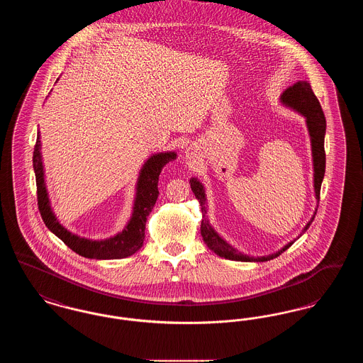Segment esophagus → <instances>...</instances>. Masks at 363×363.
<instances>
[{
  "instance_id": "34e87169",
  "label": "esophagus",
  "mask_w": 363,
  "mask_h": 363,
  "mask_svg": "<svg viewBox=\"0 0 363 363\" xmlns=\"http://www.w3.org/2000/svg\"><path fill=\"white\" fill-rule=\"evenodd\" d=\"M185 154H186L188 159H194V157L197 156V150H196L194 147H188L186 151H185Z\"/></svg>"
}]
</instances>
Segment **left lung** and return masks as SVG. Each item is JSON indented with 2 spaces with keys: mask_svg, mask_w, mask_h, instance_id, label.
Segmentation results:
<instances>
[{
  "mask_svg": "<svg viewBox=\"0 0 363 363\" xmlns=\"http://www.w3.org/2000/svg\"><path fill=\"white\" fill-rule=\"evenodd\" d=\"M280 102L293 108L301 116L306 118V125L308 130L311 135V156H313V182H314V193H315V200H317V207L320 201V190H321V184L324 179L325 174V150H324V138H325V129H327V121L323 113V108L320 106V102L317 96L314 95L311 84L308 82H296L294 86H289L283 94L280 95ZM190 188L193 190L196 199L199 200L201 206V212H203V220H201V235L203 240L207 243L208 247L216 253L220 257H225L227 259H234V261H255V262H262V261H269L280 256L284 250H287L294 242H289L286 246H283L277 253L268 255V256H261V257H250L246 256L241 252H238L235 247H233L228 242L225 241L215 230L213 227L209 225L207 216V197H206V189L204 185L197 179V178H190ZM317 208L311 216V220L308 225L303 227L302 234L311 227V222L315 216ZM301 234V235H302Z\"/></svg>",
  "mask_w": 363,
  "mask_h": 363,
  "instance_id": "1",
  "label": "left lung"
}]
</instances>
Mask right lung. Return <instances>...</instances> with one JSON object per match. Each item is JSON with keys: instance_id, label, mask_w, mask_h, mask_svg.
<instances>
[{"instance_id": "1", "label": "right lung", "mask_w": 363, "mask_h": 363, "mask_svg": "<svg viewBox=\"0 0 363 363\" xmlns=\"http://www.w3.org/2000/svg\"><path fill=\"white\" fill-rule=\"evenodd\" d=\"M174 159L177 154L174 151L154 154L147 159L138 173L136 196L133 203V212L129 222L125 225L121 233L114 237L94 241L84 237H79L58 222L52 212L49 194L45 182V169L40 152V135L38 132L36 144H35L34 163L35 178H36V193H38V207L40 216L48 225V228L64 242L73 252L86 259H125L135 255L143 246L145 237V223L147 216L155 206L156 199L159 196L157 182L159 174L162 169Z\"/></svg>"}]
</instances>
